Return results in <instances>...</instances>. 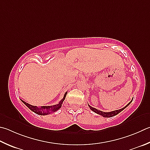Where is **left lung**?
Wrapping results in <instances>:
<instances>
[{"mask_svg": "<svg viewBox=\"0 0 150 150\" xmlns=\"http://www.w3.org/2000/svg\"><path fill=\"white\" fill-rule=\"evenodd\" d=\"M132 100H133V99H132L131 101H130L129 103H128V104H127L126 106H125L124 108H122L120 109V110H114V111H109V112H104V111H100V110H98V109H96V108H93V107H92V106L88 104V105L89 108L91 109V110L92 111H94V113L98 114V115H100L101 116L103 117H112L115 116V115H117L118 113H120L121 111H122V110H125V109L127 107V106L129 105L130 104V103L132 102Z\"/></svg>", "mask_w": 150, "mask_h": 150, "instance_id": "8db88e82", "label": "left lung"}]
</instances>
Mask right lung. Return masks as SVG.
Returning <instances> with one entry per match:
<instances>
[{"label":"right lung","mask_w":150,"mask_h":150,"mask_svg":"<svg viewBox=\"0 0 150 150\" xmlns=\"http://www.w3.org/2000/svg\"><path fill=\"white\" fill-rule=\"evenodd\" d=\"M67 93V92H66V93H65L64 98L62 99V100H60V101L58 102V103H57V104H55V105H47V106L45 105V106H40V107H37V106H35V105H32L31 104H29V103L24 102L23 100H22L21 99H20V100H21V101L24 104H25L27 107L30 110L33 111L34 113L37 114V115H47L52 113L55 112V111H58L59 109L61 108L62 103H63L64 100L66 97Z\"/></svg>","instance_id":"obj_1"}]
</instances>
